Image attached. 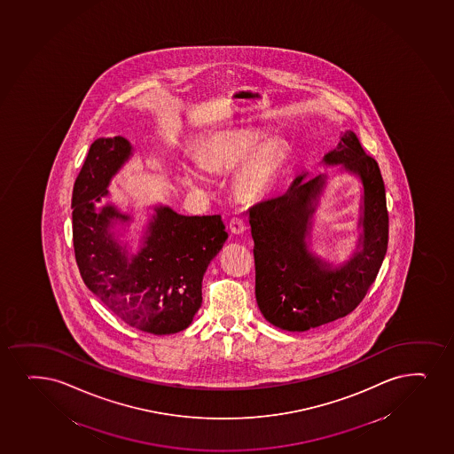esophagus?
<instances>
[{
	"label": "esophagus",
	"instance_id": "1",
	"mask_svg": "<svg viewBox=\"0 0 454 454\" xmlns=\"http://www.w3.org/2000/svg\"><path fill=\"white\" fill-rule=\"evenodd\" d=\"M230 230L232 234H243L246 231V222L243 217H232L230 220Z\"/></svg>",
	"mask_w": 454,
	"mask_h": 454
}]
</instances>
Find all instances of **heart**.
I'll return each mask as SVG.
<instances>
[{"label": "heart", "instance_id": "b5f03b06", "mask_svg": "<svg viewBox=\"0 0 454 454\" xmlns=\"http://www.w3.org/2000/svg\"><path fill=\"white\" fill-rule=\"evenodd\" d=\"M262 132L254 128L234 129L214 135L203 147V166L211 170H223L239 166L234 179L235 194L245 200H255L270 188L287 158V145L278 138L260 143ZM188 184L198 187L203 184L202 171L196 167H185Z\"/></svg>", "mask_w": 454, "mask_h": 454}]
</instances>
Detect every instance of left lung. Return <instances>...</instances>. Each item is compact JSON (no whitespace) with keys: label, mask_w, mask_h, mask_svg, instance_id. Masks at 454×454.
I'll list each match as a JSON object with an SVG mask.
<instances>
[{"label":"left lung","mask_w":454,"mask_h":454,"mask_svg":"<svg viewBox=\"0 0 454 454\" xmlns=\"http://www.w3.org/2000/svg\"><path fill=\"white\" fill-rule=\"evenodd\" d=\"M326 164H343L362 177L364 188L362 251L347 266L331 270L311 256L305 245L309 217L322 176H298L277 198L249 211L255 241V296L272 325L305 331L352 313L372 286L389 241V214L380 167L363 150L351 130L325 156Z\"/></svg>","instance_id":"left-lung-1"}]
</instances>
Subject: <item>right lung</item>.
<instances>
[{"mask_svg": "<svg viewBox=\"0 0 454 454\" xmlns=\"http://www.w3.org/2000/svg\"><path fill=\"white\" fill-rule=\"evenodd\" d=\"M130 155L123 137L92 143L73 188V246L86 287L128 325L150 334L185 330L202 305V279L228 239L220 215L187 217L156 208L145 246L132 262L107 226L128 220L113 207L100 208L107 184Z\"/></svg>", "mask_w": 454, "mask_h": 454, "instance_id": "obj_1", "label": "right lung"}]
</instances>
